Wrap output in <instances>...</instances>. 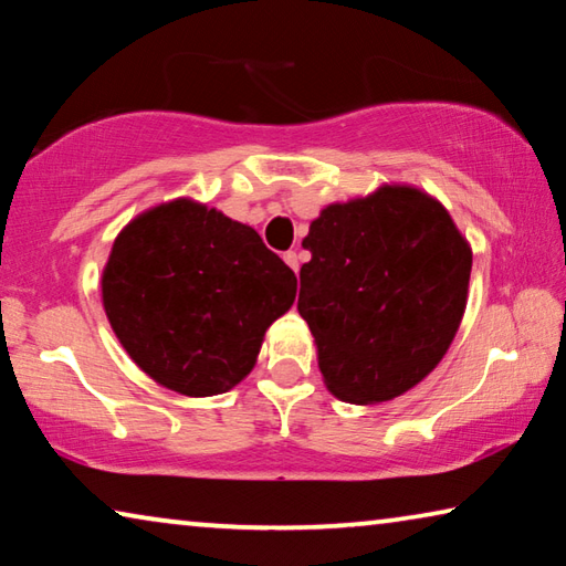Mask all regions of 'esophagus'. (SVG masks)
I'll list each match as a JSON object with an SVG mask.
<instances>
[{"label": "esophagus", "mask_w": 566, "mask_h": 566, "mask_svg": "<svg viewBox=\"0 0 566 566\" xmlns=\"http://www.w3.org/2000/svg\"><path fill=\"white\" fill-rule=\"evenodd\" d=\"M284 262L290 264L294 272H300V254L292 252V249H290V252H284Z\"/></svg>", "instance_id": "34e87169"}]
</instances>
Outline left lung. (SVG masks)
<instances>
[{
    "label": "left lung",
    "mask_w": 566,
    "mask_h": 566,
    "mask_svg": "<svg viewBox=\"0 0 566 566\" xmlns=\"http://www.w3.org/2000/svg\"><path fill=\"white\" fill-rule=\"evenodd\" d=\"M302 319L324 385L352 405H379L419 385L464 317L472 249L427 191L385 185L329 205L302 242Z\"/></svg>",
    "instance_id": "8db88e82"
}]
</instances>
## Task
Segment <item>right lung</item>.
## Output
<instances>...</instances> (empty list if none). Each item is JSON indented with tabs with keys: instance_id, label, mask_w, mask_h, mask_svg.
I'll return each mask as SVG.
<instances>
[{
	"instance_id": "add662e5",
	"label": "right lung",
	"mask_w": 566,
	"mask_h": 566,
	"mask_svg": "<svg viewBox=\"0 0 566 566\" xmlns=\"http://www.w3.org/2000/svg\"><path fill=\"white\" fill-rule=\"evenodd\" d=\"M294 296V272L252 227L191 199L132 219L102 272L122 347L157 385L187 397L237 387Z\"/></svg>"
}]
</instances>
